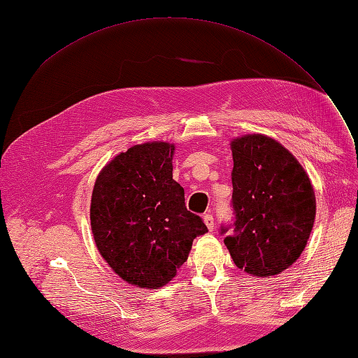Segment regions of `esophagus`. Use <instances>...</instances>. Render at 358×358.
<instances>
[{"instance_id":"34e87169","label":"esophagus","mask_w":358,"mask_h":358,"mask_svg":"<svg viewBox=\"0 0 358 358\" xmlns=\"http://www.w3.org/2000/svg\"><path fill=\"white\" fill-rule=\"evenodd\" d=\"M203 220H204L206 227H208V229H209V231H213V225H215L213 215H212V213H206V215L203 216Z\"/></svg>"}]
</instances>
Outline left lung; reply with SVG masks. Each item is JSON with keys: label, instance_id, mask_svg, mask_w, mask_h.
<instances>
[{"label": "left lung", "instance_id": "8db88e82", "mask_svg": "<svg viewBox=\"0 0 358 358\" xmlns=\"http://www.w3.org/2000/svg\"><path fill=\"white\" fill-rule=\"evenodd\" d=\"M233 220L220 233L234 264L254 276L288 268L305 249L315 221L306 171L276 140L249 134L231 142Z\"/></svg>", "mask_w": 358, "mask_h": 358}]
</instances>
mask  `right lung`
Here are the masks:
<instances>
[{
	"label": "right lung",
	"instance_id": "right-lung-1",
	"mask_svg": "<svg viewBox=\"0 0 358 358\" xmlns=\"http://www.w3.org/2000/svg\"><path fill=\"white\" fill-rule=\"evenodd\" d=\"M175 146L155 142L119 154L95 180L91 227L100 254L128 284L159 288L208 231L173 179Z\"/></svg>",
	"mask_w": 358,
	"mask_h": 358
}]
</instances>
